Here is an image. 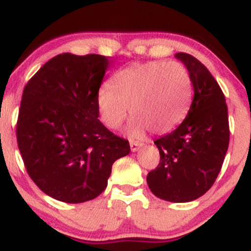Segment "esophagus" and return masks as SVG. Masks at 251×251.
<instances>
[{
  "instance_id": "1",
  "label": "esophagus",
  "mask_w": 251,
  "mask_h": 251,
  "mask_svg": "<svg viewBox=\"0 0 251 251\" xmlns=\"http://www.w3.org/2000/svg\"><path fill=\"white\" fill-rule=\"evenodd\" d=\"M143 145H144V144L139 143V142H131V143H129V146H131V151L132 152L138 151V150L142 148Z\"/></svg>"
}]
</instances>
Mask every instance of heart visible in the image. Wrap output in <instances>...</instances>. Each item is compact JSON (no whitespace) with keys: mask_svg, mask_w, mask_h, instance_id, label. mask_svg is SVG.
I'll list each match as a JSON object with an SVG mask.
<instances>
[{"mask_svg":"<svg viewBox=\"0 0 251 251\" xmlns=\"http://www.w3.org/2000/svg\"><path fill=\"white\" fill-rule=\"evenodd\" d=\"M192 81L188 68L178 61L135 62L116 72L109 87L97 94L101 122L111 129L120 127L129 112L133 119L127 133L140 137L151 129L165 134L179 125L188 112Z\"/></svg>","mask_w":251,"mask_h":251,"instance_id":"1","label":"heart"}]
</instances>
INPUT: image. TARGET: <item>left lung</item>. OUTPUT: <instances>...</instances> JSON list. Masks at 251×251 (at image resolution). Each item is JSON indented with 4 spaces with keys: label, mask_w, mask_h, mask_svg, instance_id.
<instances>
[{
    "label": "left lung",
    "mask_w": 251,
    "mask_h": 251,
    "mask_svg": "<svg viewBox=\"0 0 251 251\" xmlns=\"http://www.w3.org/2000/svg\"><path fill=\"white\" fill-rule=\"evenodd\" d=\"M188 68L194 100L183 123L154 142L160 163L146 180L152 194L174 203L200 198L215 183L229 146L223 92L208 68L186 53L175 55Z\"/></svg>",
    "instance_id": "8db88e82"
}]
</instances>
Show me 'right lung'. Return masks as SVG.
I'll list each match as a JSON object with an SVG mask.
<instances>
[{
  "instance_id": "right-lung-1",
  "label": "right lung",
  "mask_w": 251,
  "mask_h": 251,
  "mask_svg": "<svg viewBox=\"0 0 251 251\" xmlns=\"http://www.w3.org/2000/svg\"><path fill=\"white\" fill-rule=\"evenodd\" d=\"M109 63L98 54H59L24 89L17 145L31 179L56 201L94 200L113 163L131 151L98 119L97 94Z\"/></svg>"
}]
</instances>
